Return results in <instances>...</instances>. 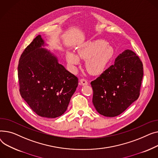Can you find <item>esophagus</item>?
<instances>
[{
	"label": "esophagus",
	"instance_id": "obj_1",
	"mask_svg": "<svg viewBox=\"0 0 158 158\" xmlns=\"http://www.w3.org/2000/svg\"><path fill=\"white\" fill-rule=\"evenodd\" d=\"M80 85H87V84H88V81H87V80L85 79V78H81V79H80Z\"/></svg>",
	"mask_w": 158,
	"mask_h": 158
}]
</instances>
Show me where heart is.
Here are the masks:
<instances>
[{"label":"heart","instance_id":"obj_1","mask_svg":"<svg viewBox=\"0 0 158 158\" xmlns=\"http://www.w3.org/2000/svg\"><path fill=\"white\" fill-rule=\"evenodd\" d=\"M114 50L111 46L102 40H97L87 43L84 47L77 51V55L71 52L66 55L67 60L71 65L78 63V59H86L87 71L92 75L101 72L112 57Z\"/></svg>","mask_w":158,"mask_h":158}]
</instances>
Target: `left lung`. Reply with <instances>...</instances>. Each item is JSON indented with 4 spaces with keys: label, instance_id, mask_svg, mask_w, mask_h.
<instances>
[{
    "label": "left lung",
    "instance_id": "left-lung-1",
    "mask_svg": "<svg viewBox=\"0 0 158 158\" xmlns=\"http://www.w3.org/2000/svg\"><path fill=\"white\" fill-rule=\"evenodd\" d=\"M143 64L130 50H126L90 84L92 103L97 112L113 117L122 114L140 96Z\"/></svg>",
    "mask_w": 158,
    "mask_h": 158
}]
</instances>
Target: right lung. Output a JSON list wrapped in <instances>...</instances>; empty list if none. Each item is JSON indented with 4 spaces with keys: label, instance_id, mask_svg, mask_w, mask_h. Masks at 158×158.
Wrapping results in <instances>:
<instances>
[{
    "label": "right lung",
    "instance_id": "obj_1",
    "mask_svg": "<svg viewBox=\"0 0 158 158\" xmlns=\"http://www.w3.org/2000/svg\"><path fill=\"white\" fill-rule=\"evenodd\" d=\"M44 46L38 35L21 55L18 66L20 93L36 114L55 118L66 111L78 79Z\"/></svg>",
    "mask_w": 158,
    "mask_h": 158
}]
</instances>
